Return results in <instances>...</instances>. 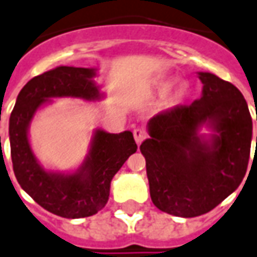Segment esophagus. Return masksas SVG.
I'll return each instance as SVG.
<instances>
[{
    "mask_svg": "<svg viewBox=\"0 0 257 257\" xmlns=\"http://www.w3.org/2000/svg\"><path fill=\"white\" fill-rule=\"evenodd\" d=\"M134 138H135V142L138 144H140L143 142L144 139L147 138V132H146V129L143 128H136L134 131Z\"/></svg>",
    "mask_w": 257,
    "mask_h": 257,
    "instance_id": "esophagus-1",
    "label": "esophagus"
}]
</instances>
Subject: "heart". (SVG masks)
Segmentation results:
<instances>
[{
    "instance_id": "obj_1",
    "label": "heart",
    "mask_w": 257,
    "mask_h": 257,
    "mask_svg": "<svg viewBox=\"0 0 257 257\" xmlns=\"http://www.w3.org/2000/svg\"><path fill=\"white\" fill-rule=\"evenodd\" d=\"M176 81H177V77H174V76L165 77V79H162V80L158 81L155 90H157L159 94H166L167 91L170 90L173 85L176 84ZM188 92H189V85H188L187 83H180V84L176 87L174 92H173L172 99L174 100V102H180V100H182L185 96H187Z\"/></svg>"
}]
</instances>
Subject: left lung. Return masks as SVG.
I'll return each mask as SVG.
<instances>
[{
	"mask_svg": "<svg viewBox=\"0 0 257 257\" xmlns=\"http://www.w3.org/2000/svg\"><path fill=\"white\" fill-rule=\"evenodd\" d=\"M197 77L200 98L153 117L140 146L151 200L181 218L203 215L231 195L250 155L252 118L240 90L210 72ZM203 127L210 134H201Z\"/></svg>",
	"mask_w": 257,
	"mask_h": 257,
	"instance_id": "8db88e82",
	"label": "left lung"
}]
</instances>
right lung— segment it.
<instances>
[{"instance_id": "obj_1", "label": "right lung", "mask_w": 257, "mask_h": 257, "mask_svg": "<svg viewBox=\"0 0 257 257\" xmlns=\"http://www.w3.org/2000/svg\"><path fill=\"white\" fill-rule=\"evenodd\" d=\"M96 70L61 65L34 77L17 95L9 118L13 172L20 187L45 210L69 219L94 215L106 206L113 177L138 150L134 135L95 129L80 166L60 172L47 170L38 161L30 143V126L38 110L56 98L103 99L100 85L94 80Z\"/></svg>"}]
</instances>
